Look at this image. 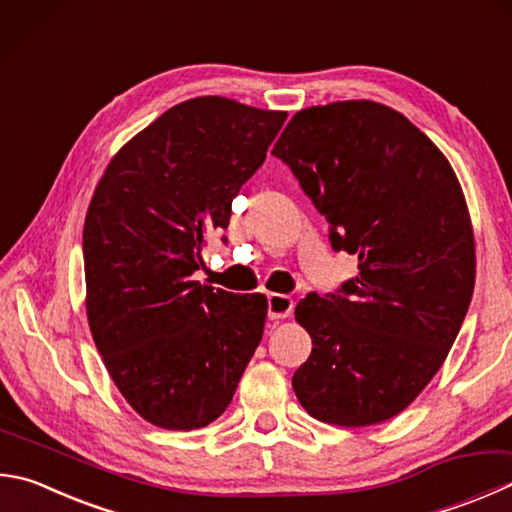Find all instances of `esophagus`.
<instances>
[{"label": "esophagus", "instance_id": "34e87169", "mask_svg": "<svg viewBox=\"0 0 512 512\" xmlns=\"http://www.w3.org/2000/svg\"><path fill=\"white\" fill-rule=\"evenodd\" d=\"M293 311V300L288 295L271 293L268 295V318L271 320H284Z\"/></svg>", "mask_w": 512, "mask_h": 512}]
</instances>
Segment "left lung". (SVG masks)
<instances>
[{
	"mask_svg": "<svg viewBox=\"0 0 512 512\" xmlns=\"http://www.w3.org/2000/svg\"><path fill=\"white\" fill-rule=\"evenodd\" d=\"M273 154L358 255L342 295L309 293L313 349L293 376L313 418L367 427L401 414L448 358L475 291V232L450 161L401 111L338 100L297 111Z\"/></svg>",
	"mask_w": 512,
	"mask_h": 512,
	"instance_id": "obj_1",
	"label": "left lung"
}]
</instances>
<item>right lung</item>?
I'll list each match as a JSON object with an SVG mask.
<instances>
[{"mask_svg": "<svg viewBox=\"0 0 512 512\" xmlns=\"http://www.w3.org/2000/svg\"><path fill=\"white\" fill-rule=\"evenodd\" d=\"M286 111L179 102L127 141L91 197L87 320L118 392L147 423L199 430L226 412L264 336L268 300L192 280Z\"/></svg>", "mask_w": 512, "mask_h": 512, "instance_id": "add662e5", "label": "right lung"}]
</instances>
